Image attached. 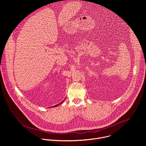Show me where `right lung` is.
Wrapping results in <instances>:
<instances>
[{"label":"right lung","instance_id":"1","mask_svg":"<svg viewBox=\"0 0 146 146\" xmlns=\"http://www.w3.org/2000/svg\"><path fill=\"white\" fill-rule=\"evenodd\" d=\"M62 103V102H61L60 103ZM59 105V104H58V105H55V106H52V107H55V106H58Z\"/></svg>","mask_w":146,"mask_h":146}]
</instances>
